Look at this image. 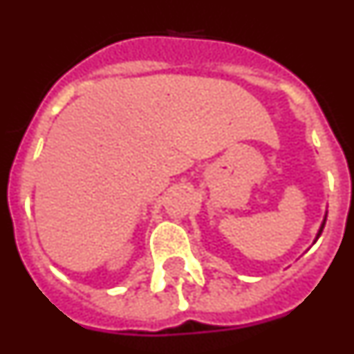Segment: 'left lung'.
Wrapping results in <instances>:
<instances>
[{"label": "left lung", "instance_id": "1", "mask_svg": "<svg viewBox=\"0 0 354 354\" xmlns=\"http://www.w3.org/2000/svg\"><path fill=\"white\" fill-rule=\"evenodd\" d=\"M324 223H326V218H324L323 220V223H321V228H319V232H317V236H315V241L319 239V236H321V232H323V228H324Z\"/></svg>", "mask_w": 354, "mask_h": 354}]
</instances>
